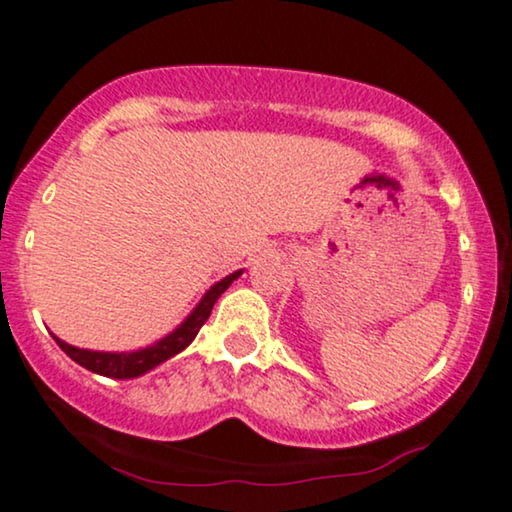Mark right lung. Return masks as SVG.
I'll use <instances>...</instances> for the list:
<instances>
[{
  "label": "right lung",
  "mask_w": 512,
  "mask_h": 512,
  "mask_svg": "<svg viewBox=\"0 0 512 512\" xmlns=\"http://www.w3.org/2000/svg\"><path fill=\"white\" fill-rule=\"evenodd\" d=\"M241 274L243 269L234 271V274L222 278V281H217L215 286L203 295V300L196 304V309H193V312L186 316V319L181 321L170 335H165L163 340L153 342V345L148 347L134 349V352H92V349H80V347L68 345V342L58 340L56 335L54 340L56 345L75 361V364L84 366L87 371L106 375V378H118V380L139 378V375L148 373L151 368L160 366L163 361L172 359L174 354L184 352V349L191 345L193 338H196L200 331V326L208 321V316L212 312V307H215V302L219 300V295H222Z\"/></svg>",
  "instance_id": "obj_1"
}]
</instances>
